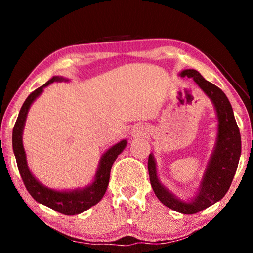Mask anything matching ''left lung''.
<instances>
[{
	"mask_svg": "<svg viewBox=\"0 0 253 253\" xmlns=\"http://www.w3.org/2000/svg\"><path fill=\"white\" fill-rule=\"evenodd\" d=\"M179 76L183 78H193L200 88L211 98L215 106L219 119V132L215 149L204 174L199 194L188 203L182 202L175 198L158 181L156 164L152 154L148 156L147 166L153 191L158 200L176 212L194 214L220 201L229 191L241 155V136L235 122L232 107L225 93L219 87L205 80L200 72L194 69L183 70Z\"/></svg>",
	"mask_w": 253,
	"mask_h": 253,
	"instance_id": "1",
	"label": "left lung"
}]
</instances>
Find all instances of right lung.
<instances>
[{
    "label": "right lung",
    "instance_id": "obj_1",
    "mask_svg": "<svg viewBox=\"0 0 253 253\" xmlns=\"http://www.w3.org/2000/svg\"><path fill=\"white\" fill-rule=\"evenodd\" d=\"M63 78L53 77L48 83L41 85L36 90L30 93L29 97L25 99L23 106L21 107L18 119H16L15 125L13 127V134H12V143H13V152L15 155L16 164L22 181L25 187L32 198L41 204H44L50 209L54 210L65 215H75L81 212L85 211L89 208L96 205L102 199V196L106 193L107 186L109 183L110 169L114 162L116 161L117 156L125 148L127 142L122 140L121 143L115 145V146L108 149L104 156L101 157L99 163V169L97 170L96 179L90 186H88L84 190H76L71 192H57L50 188L45 187L40 184L34 178L31 172L29 170L27 158H25V152L22 144V131L27 118L28 111L34 99L40 95L46 85L52 84L53 81H62Z\"/></svg>",
    "mask_w": 253,
    "mask_h": 253
}]
</instances>
